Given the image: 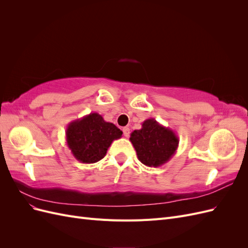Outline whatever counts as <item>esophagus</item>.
I'll return each mask as SVG.
<instances>
[{
  "mask_svg": "<svg viewBox=\"0 0 248 248\" xmlns=\"http://www.w3.org/2000/svg\"><path fill=\"white\" fill-rule=\"evenodd\" d=\"M123 134L125 138H128L129 134H130V129L128 128V127H124L123 128Z\"/></svg>",
  "mask_w": 248,
  "mask_h": 248,
  "instance_id": "34e87169",
  "label": "esophagus"
}]
</instances>
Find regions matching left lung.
<instances>
[{
	"mask_svg": "<svg viewBox=\"0 0 248 248\" xmlns=\"http://www.w3.org/2000/svg\"><path fill=\"white\" fill-rule=\"evenodd\" d=\"M130 141L139 160L150 168L161 167L176 153L179 138L169 127L150 118L141 123V128L130 134Z\"/></svg>",
	"mask_w": 248,
	"mask_h": 248,
	"instance_id": "1",
	"label": "left lung"
}]
</instances>
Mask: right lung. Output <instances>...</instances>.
Returning a JSON list of instances; mask_svg holds the SVG:
<instances>
[{"instance_id": "obj_1", "label": "right lung", "mask_w": 248, "mask_h": 248, "mask_svg": "<svg viewBox=\"0 0 248 248\" xmlns=\"http://www.w3.org/2000/svg\"><path fill=\"white\" fill-rule=\"evenodd\" d=\"M122 131L101 115L91 112L70 122L66 128V142L74 158L82 163H95L106 156L115 140Z\"/></svg>"}]
</instances>
